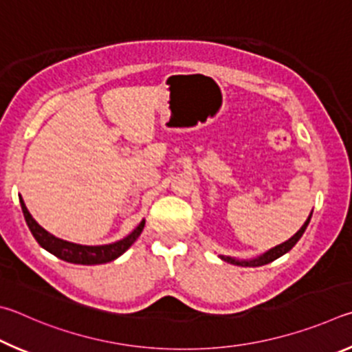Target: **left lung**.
I'll return each mask as SVG.
<instances>
[{"instance_id":"obj_1","label":"left lung","mask_w":352,"mask_h":352,"mask_svg":"<svg viewBox=\"0 0 352 352\" xmlns=\"http://www.w3.org/2000/svg\"><path fill=\"white\" fill-rule=\"evenodd\" d=\"M311 217H312V213L309 214V218L306 219V223H305L303 226H301V229H300L297 233H295V235H294L292 238H289L287 241H285V243L280 244V245H276V248H274V249L267 250L266 254H263L261 256L254 258V260H235V258L224 256V255H219V258H221V260L227 261V263L236 264V266H243V267H258V266H264V264L272 263V261L276 260V258H280V256H283L285 254H287V252L291 250V249L294 248V245L298 243V239H300L301 236H303V233H305V230H306L307 224H309Z\"/></svg>"}]
</instances>
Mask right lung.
Here are the masks:
<instances>
[{"instance_id": "obj_1", "label": "right lung", "mask_w": 352, "mask_h": 352, "mask_svg": "<svg viewBox=\"0 0 352 352\" xmlns=\"http://www.w3.org/2000/svg\"><path fill=\"white\" fill-rule=\"evenodd\" d=\"M20 204L23 208L24 219H26V224L29 227L30 233H32L34 238L36 239L43 249L51 252L60 260L72 264H83V266H92V264H103L114 261L116 258H119L122 254L131 248V244L139 238V235L144 230L145 227V219H142V223L135 227V229L129 233L120 241H116L113 244H104V245H82L76 243L65 241V239H60L54 236L52 233L43 229V227L36 223L32 218V214L29 213L28 207L24 206V201L20 196Z\"/></svg>"}]
</instances>
